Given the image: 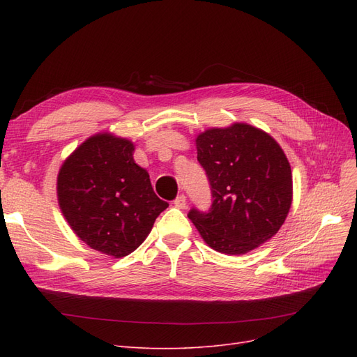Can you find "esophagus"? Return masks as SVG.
<instances>
[{
    "label": "esophagus",
    "mask_w": 357,
    "mask_h": 357,
    "mask_svg": "<svg viewBox=\"0 0 357 357\" xmlns=\"http://www.w3.org/2000/svg\"><path fill=\"white\" fill-rule=\"evenodd\" d=\"M186 197L185 195H178L176 199H174V205L178 208H186Z\"/></svg>",
    "instance_id": "34e87169"
}]
</instances>
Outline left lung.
<instances>
[{
	"mask_svg": "<svg viewBox=\"0 0 357 357\" xmlns=\"http://www.w3.org/2000/svg\"><path fill=\"white\" fill-rule=\"evenodd\" d=\"M198 162L211 188V208L188 218L215 252L244 255L278 232L291 205V169L275 139L247 123L197 137Z\"/></svg>",
	"mask_w": 357,
	"mask_h": 357,
	"instance_id": "obj_1",
	"label": "left lung"
}]
</instances>
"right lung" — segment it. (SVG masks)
Wrapping results in <instances>:
<instances>
[{
    "label": "right lung",
    "instance_id": "1",
    "mask_svg": "<svg viewBox=\"0 0 357 357\" xmlns=\"http://www.w3.org/2000/svg\"><path fill=\"white\" fill-rule=\"evenodd\" d=\"M132 153L129 139L96 134L74 150L58 174V202L71 229L93 250L113 257L142 245L168 207Z\"/></svg>",
    "mask_w": 357,
    "mask_h": 357
}]
</instances>
